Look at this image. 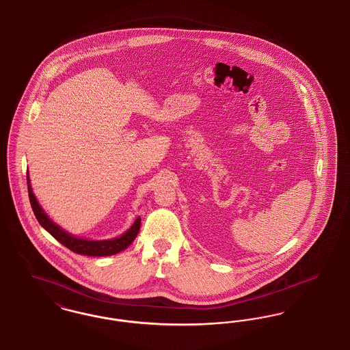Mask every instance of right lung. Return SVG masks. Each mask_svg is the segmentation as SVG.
Segmentation results:
<instances>
[{
	"label": "right lung",
	"mask_w": 350,
	"mask_h": 350,
	"mask_svg": "<svg viewBox=\"0 0 350 350\" xmlns=\"http://www.w3.org/2000/svg\"><path fill=\"white\" fill-rule=\"evenodd\" d=\"M27 189H29V199L33 208V212L37 217L38 222L62 245L68 247L71 252L76 254H83L88 257H105L113 256L122 250H125L130 243L135 239L139 228H141V217H137L134 224L126 230L122 236L117 239H104V241H91V239H77L72 234L67 233L64 229L57 226L55 222L50 220V217L44 213V211L40 208L37 198L33 193L30 179L27 175Z\"/></svg>",
	"instance_id": "1"
}]
</instances>
